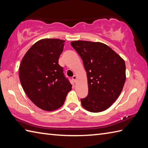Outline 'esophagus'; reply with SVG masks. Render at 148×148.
I'll return each instance as SVG.
<instances>
[{
	"label": "esophagus",
	"mask_w": 148,
	"mask_h": 148,
	"mask_svg": "<svg viewBox=\"0 0 148 148\" xmlns=\"http://www.w3.org/2000/svg\"><path fill=\"white\" fill-rule=\"evenodd\" d=\"M72 79H73V81H74V82H76V79H77V76H76V75H74V76H72Z\"/></svg>",
	"instance_id": "esophagus-1"
}]
</instances>
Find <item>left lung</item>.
Wrapping results in <instances>:
<instances>
[{"label":"left lung","instance_id":"obj_1","mask_svg":"<svg viewBox=\"0 0 148 148\" xmlns=\"http://www.w3.org/2000/svg\"><path fill=\"white\" fill-rule=\"evenodd\" d=\"M71 44L82 58L86 72L88 95L81 99V105L92 112L105 111L117 100L123 88L124 60L102 42L75 40Z\"/></svg>","mask_w":148,"mask_h":148}]
</instances>
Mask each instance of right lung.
Returning <instances> with one entry per match:
<instances>
[{"instance_id":"add662e5","label":"right lung","mask_w":148,"mask_h":148,"mask_svg":"<svg viewBox=\"0 0 148 148\" xmlns=\"http://www.w3.org/2000/svg\"><path fill=\"white\" fill-rule=\"evenodd\" d=\"M64 42L58 39L38 40L24 55L19 68L25 92L34 104L45 111L62 107L72 90V84L58 64Z\"/></svg>"}]
</instances>
